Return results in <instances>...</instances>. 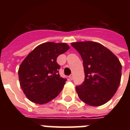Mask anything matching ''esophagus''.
Wrapping results in <instances>:
<instances>
[{
	"mask_svg": "<svg viewBox=\"0 0 130 130\" xmlns=\"http://www.w3.org/2000/svg\"><path fill=\"white\" fill-rule=\"evenodd\" d=\"M69 79H71V80H72V79H73V74H71V75H69Z\"/></svg>",
	"mask_w": 130,
	"mask_h": 130,
	"instance_id": "obj_1",
	"label": "esophagus"
}]
</instances>
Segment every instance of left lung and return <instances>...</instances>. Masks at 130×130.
Returning <instances> with one entry per match:
<instances>
[{"mask_svg": "<svg viewBox=\"0 0 130 130\" xmlns=\"http://www.w3.org/2000/svg\"><path fill=\"white\" fill-rule=\"evenodd\" d=\"M83 60L85 79L75 87L82 101L91 106L107 103L121 82V65L117 57L103 45L91 41L72 42Z\"/></svg>", "mask_w": 130, "mask_h": 130, "instance_id": "1", "label": "left lung"}]
</instances>
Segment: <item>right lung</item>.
<instances>
[{
  "mask_svg": "<svg viewBox=\"0 0 130 130\" xmlns=\"http://www.w3.org/2000/svg\"><path fill=\"white\" fill-rule=\"evenodd\" d=\"M69 49L66 43L45 42L36 46L19 66L20 86L29 101L46 104L58 96L67 79L60 76L59 55Z\"/></svg>",
  "mask_w": 130,
  "mask_h": 130,
  "instance_id": "add662e5",
  "label": "right lung"
}]
</instances>
